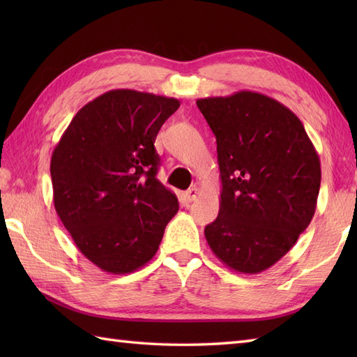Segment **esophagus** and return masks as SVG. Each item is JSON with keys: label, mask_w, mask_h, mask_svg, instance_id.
<instances>
[{"label": "esophagus", "mask_w": 357, "mask_h": 357, "mask_svg": "<svg viewBox=\"0 0 357 357\" xmlns=\"http://www.w3.org/2000/svg\"><path fill=\"white\" fill-rule=\"evenodd\" d=\"M198 195H199V188L198 187H192V188H188V190L184 193V198H185L187 202H192V201H195L196 198H198Z\"/></svg>", "instance_id": "1"}]
</instances>
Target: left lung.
<instances>
[{
  "label": "left lung",
  "instance_id": "left-lung-1",
  "mask_svg": "<svg viewBox=\"0 0 357 357\" xmlns=\"http://www.w3.org/2000/svg\"><path fill=\"white\" fill-rule=\"evenodd\" d=\"M196 104L216 136L222 185L206 239L227 267L256 275L290 252L312 222L319 155L301 119L267 95L241 90Z\"/></svg>",
  "mask_w": 357,
  "mask_h": 357
}]
</instances>
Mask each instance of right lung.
Masks as SVG:
<instances>
[{
  "instance_id": "obj_1",
  "label": "right lung",
  "mask_w": 357,
  "mask_h": 357,
  "mask_svg": "<svg viewBox=\"0 0 357 357\" xmlns=\"http://www.w3.org/2000/svg\"><path fill=\"white\" fill-rule=\"evenodd\" d=\"M174 98L109 90L79 109L53 149V206L79 252L102 271L127 275L158 252L178 213L156 178L155 139Z\"/></svg>"
}]
</instances>
